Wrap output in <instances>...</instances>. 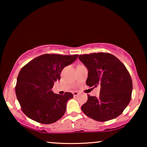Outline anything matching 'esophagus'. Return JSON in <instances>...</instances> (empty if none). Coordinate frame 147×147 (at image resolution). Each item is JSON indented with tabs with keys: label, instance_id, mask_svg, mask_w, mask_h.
Returning a JSON list of instances; mask_svg holds the SVG:
<instances>
[{
	"label": "esophagus",
	"instance_id": "34e87169",
	"mask_svg": "<svg viewBox=\"0 0 147 147\" xmlns=\"http://www.w3.org/2000/svg\"><path fill=\"white\" fill-rule=\"evenodd\" d=\"M79 94H80V93L78 92H77V91H75V92H73L74 96H77L79 95Z\"/></svg>",
	"mask_w": 147,
	"mask_h": 147
}]
</instances>
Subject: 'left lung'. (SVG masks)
<instances>
[{
    "instance_id": "obj_1",
    "label": "left lung",
    "mask_w": 147,
    "mask_h": 147,
    "mask_svg": "<svg viewBox=\"0 0 147 147\" xmlns=\"http://www.w3.org/2000/svg\"><path fill=\"white\" fill-rule=\"evenodd\" d=\"M79 59L88 70L86 85L100 86L99 97L88 95L82 111L96 121L118 117L131 100L132 82L127 69L117 57L107 53L80 55Z\"/></svg>"
}]
</instances>
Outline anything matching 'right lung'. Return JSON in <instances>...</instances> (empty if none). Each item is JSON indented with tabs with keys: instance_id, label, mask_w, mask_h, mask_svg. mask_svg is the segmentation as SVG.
<instances>
[{
	"instance_id": "1",
	"label": "right lung",
	"mask_w": 147,
	"mask_h": 147,
	"mask_svg": "<svg viewBox=\"0 0 147 147\" xmlns=\"http://www.w3.org/2000/svg\"><path fill=\"white\" fill-rule=\"evenodd\" d=\"M78 55L44 54L25 65L17 77L15 92L21 110L27 117L41 124H51L65 114L66 104L73 94L52 92L60 80L62 69L77 59Z\"/></svg>"
}]
</instances>
